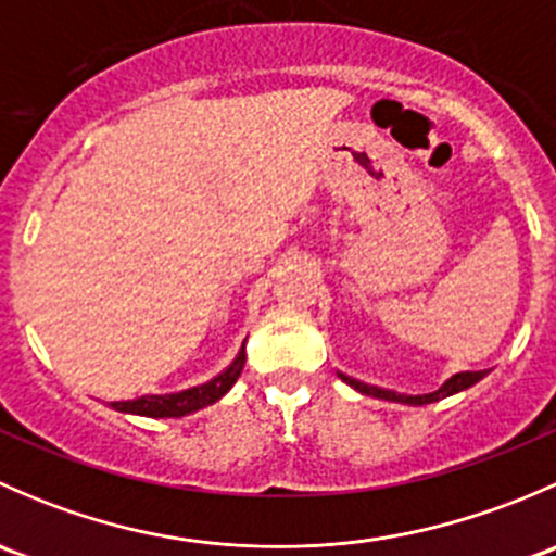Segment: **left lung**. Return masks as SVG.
<instances>
[{
  "mask_svg": "<svg viewBox=\"0 0 556 556\" xmlns=\"http://www.w3.org/2000/svg\"><path fill=\"white\" fill-rule=\"evenodd\" d=\"M339 377L344 379V382L350 384V387H355L357 392H363V395L382 397V401L408 403V406H425V403H435V401H441V397L454 395V392L468 390L470 384H476V382H479V379H484V371H463V374H454L452 379H446V384H444V387H439V390H435V392H428V395H397V392H392V390H382V387H371V384L357 382V379L344 377V374H339Z\"/></svg>",
  "mask_w": 556,
  "mask_h": 556,
  "instance_id": "8db88e82",
  "label": "left lung"
}]
</instances>
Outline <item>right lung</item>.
I'll return each mask as SVG.
<instances>
[{
  "label": "right lung",
  "mask_w": 556,
  "mask_h": 556,
  "mask_svg": "<svg viewBox=\"0 0 556 556\" xmlns=\"http://www.w3.org/2000/svg\"><path fill=\"white\" fill-rule=\"evenodd\" d=\"M244 361L247 357H244V346H242V352L237 355V361H233L231 366L220 374V377L212 379V382L190 387V390H182V392H172V395H142V397H137V401H115V403H110V406L115 408V412L139 414V417H155V419L185 417V414L199 412V408L220 401V397L231 390L233 382H237L239 374H242Z\"/></svg>",
  "instance_id": "right-lung-1"
}]
</instances>
